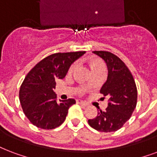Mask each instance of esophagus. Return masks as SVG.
Instances as JSON below:
<instances>
[{
    "label": "esophagus",
    "instance_id": "esophagus-1",
    "mask_svg": "<svg viewBox=\"0 0 157 157\" xmlns=\"http://www.w3.org/2000/svg\"><path fill=\"white\" fill-rule=\"evenodd\" d=\"M76 103H78V104H81V105H84V106H86V105H88L86 102L82 101H81V100H77V101H76Z\"/></svg>",
    "mask_w": 157,
    "mask_h": 157
}]
</instances>
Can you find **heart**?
I'll list each match as a JSON object with an SVG mask.
<instances>
[{"instance_id":"heart-1","label":"heart","mask_w":157,"mask_h":157,"mask_svg":"<svg viewBox=\"0 0 157 157\" xmlns=\"http://www.w3.org/2000/svg\"><path fill=\"white\" fill-rule=\"evenodd\" d=\"M87 63L92 73L97 72V71H105V63H104V61H102L101 59H100V58L95 57V56L88 58ZM76 67H77L76 63L72 64V65L70 67L68 72H69L70 74H72V73L75 71V69H76Z\"/></svg>"}]
</instances>
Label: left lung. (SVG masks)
<instances>
[{
    "instance_id": "left-lung-1",
    "label": "left lung",
    "mask_w": 157,
    "mask_h": 157,
    "mask_svg": "<svg viewBox=\"0 0 157 157\" xmlns=\"http://www.w3.org/2000/svg\"><path fill=\"white\" fill-rule=\"evenodd\" d=\"M106 63L108 76L100 92L108 98V106L94 119L88 120L98 132H116L130 119L137 102V89L132 72L120 58L105 51H95ZM105 98V97H103Z\"/></svg>"
}]
</instances>
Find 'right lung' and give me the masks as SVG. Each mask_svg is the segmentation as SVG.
Returning a JSON list of instances; mask_svg holds the SVG:
<instances>
[{
    "mask_svg": "<svg viewBox=\"0 0 157 157\" xmlns=\"http://www.w3.org/2000/svg\"><path fill=\"white\" fill-rule=\"evenodd\" d=\"M85 52L55 53L39 61L28 72L21 86L19 98L23 112L31 124L52 130L66 120L75 99L57 101L53 89L56 81L63 79L71 65Z\"/></svg>",
    "mask_w": 157,
    "mask_h": 157,
    "instance_id": "obj_1",
    "label": "right lung"
}]
</instances>
